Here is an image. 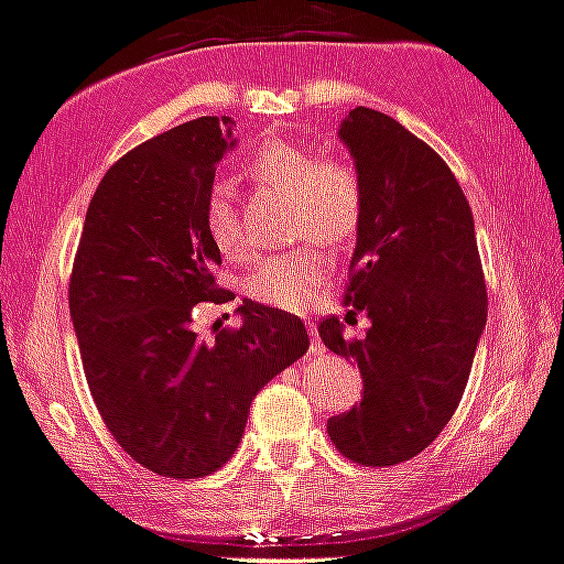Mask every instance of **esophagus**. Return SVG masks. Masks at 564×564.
Wrapping results in <instances>:
<instances>
[{
	"mask_svg": "<svg viewBox=\"0 0 564 564\" xmlns=\"http://www.w3.org/2000/svg\"><path fill=\"white\" fill-rule=\"evenodd\" d=\"M306 332H310V337H312L310 354H312V356H323V354H326V345H323L321 337H317V328L312 326V323H306Z\"/></svg>",
	"mask_w": 564,
	"mask_h": 564,
	"instance_id": "34e87169",
	"label": "esophagus"
}]
</instances>
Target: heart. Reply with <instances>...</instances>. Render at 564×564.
<instances>
[{
  "label": "heart",
  "instance_id": "heart-1",
  "mask_svg": "<svg viewBox=\"0 0 564 564\" xmlns=\"http://www.w3.org/2000/svg\"><path fill=\"white\" fill-rule=\"evenodd\" d=\"M247 172L263 186L290 194L295 236H312L328 247H343L359 232L367 208V186L359 166L348 155H315L304 144L269 139L249 155ZM205 221L221 252H241V221L225 186L210 188ZM326 274V254L317 247H301L260 260L247 276V293L276 310L301 312L310 306L312 293Z\"/></svg>",
  "mask_w": 564,
  "mask_h": 564
}]
</instances>
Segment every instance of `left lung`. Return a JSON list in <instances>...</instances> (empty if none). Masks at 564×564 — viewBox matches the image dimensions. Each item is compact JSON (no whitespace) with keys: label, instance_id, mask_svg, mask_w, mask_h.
I'll list each match as a JSON object with an SVG mask.
<instances>
[{"label":"left lung","instance_id":"8db88e82","mask_svg":"<svg viewBox=\"0 0 564 564\" xmlns=\"http://www.w3.org/2000/svg\"><path fill=\"white\" fill-rule=\"evenodd\" d=\"M367 186L345 306L367 312L365 339L321 323L328 350L354 359L365 398L326 425L359 466H398L436 442L464 398L488 317L469 199L442 155L376 109L339 128Z\"/></svg>","mask_w":564,"mask_h":564}]
</instances>
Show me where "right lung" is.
I'll use <instances>...</instances> for the list:
<instances>
[{"label": "right lung", "instance_id": "add662e5", "mask_svg": "<svg viewBox=\"0 0 564 564\" xmlns=\"http://www.w3.org/2000/svg\"><path fill=\"white\" fill-rule=\"evenodd\" d=\"M199 117L128 150L95 188L68 284L87 387L115 442L153 474H214L241 444L254 394L306 354L301 317L243 301L210 343L194 310L221 295L205 205L232 148Z\"/></svg>", "mask_w": 564, "mask_h": 564}]
</instances>
